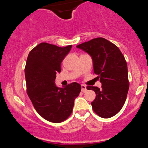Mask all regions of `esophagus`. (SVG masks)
<instances>
[{"label": "esophagus", "instance_id": "esophagus-1", "mask_svg": "<svg viewBox=\"0 0 148 148\" xmlns=\"http://www.w3.org/2000/svg\"><path fill=\"white\" fill-rule=\"evenodd\" d=\"M81 91H82L83 92H86L87 91V88H86V85H81Z\"/></svg>", "mask_w": 148, "mask_h": 148}]
</instances>
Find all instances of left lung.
Wrapping results in <instances>:
<instances>
[{
  "label": "left lung",
  "instance_id": "8db88e82",
  "mask_svg": "<svg viewBox=\"0 0 148 148\" xmlns=\"http://www.w3.org/2000/svg\"><path fill=\"white\" fill-rule=\"evenodd\" d=\"M92 57L94 73L101 83V88L87 86L95 92L92 107L101 118H109L116 115L124 106L130 83L127 64L123 54L112 42L103 37L92 39L76 46Z\"/></svg>",
  "mask_w": 148,
  "mask_h": 148
}]
</instances>
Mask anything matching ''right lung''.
Returning <instances> with one entry per match:
<instances>
[{
    "label": "right lung",
    "instance_id": "add662e5",
    "mask_svg": "<svg viewBox=\"0 0 148 148\" xmlns=\"http://www.w3.org/2000/svg\"><path fill=\"white\" fill-rule=\"evenodd\" d=\"M72 47H59L42 42L30 51L26 60L27 94L37 113L51 123H59L69 118L74 99L81 90V85L76 82L64 88H58L55 84L61 62Z\"/></svg>",
    "mask_w": 148,
    "mask_h": 148
}]
</instances>
